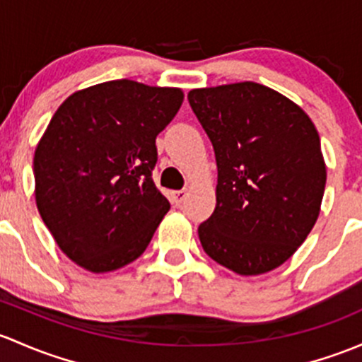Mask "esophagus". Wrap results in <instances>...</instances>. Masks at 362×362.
<instances>
[{"label":"esophagus","instance_id":"obj_1","mask_svg":"<svg viewBox=\"0 0 362 362\" xmlns=\"http://www.w3.org/2000/svg\"><path fill=\"white\" fill-rule=\"evenodd\" d=\"M185 196H187V189H182V191H175V192H173V201H175V204H180L182 201L185 199Z\"/></svg>","mask_w":362,"mask_h":362}]
</instances>
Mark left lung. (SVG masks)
<instances>
[{
    "mask_svg": "<svg viewBox=\"0 0 362 362\" xmlns=\"http://www.w3.org/2000/svg\"><path fill=\"white\" fill-rule=\"evenodd\" d=\"M215 151L216 206L197 229L208 257L241 276L283 265L321 211L326 165L314 123L253 81L187 95Z\"/></svg>",
    "mask_w": 362,
    "mask_h": 362,
    "instance_id": "obj_1",
    "label": "left lung"
}]
</instances>
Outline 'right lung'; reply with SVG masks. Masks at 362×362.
Listing matches in <instances>:
<instances>
[{
    "label": "right lung",
    "instance_id": "obj_1",
    "mask_svg": "<svg viewBox=\"0 0 362 362\" xmlns=\"http://www.w3.org/2000/svg\"><path fill=\"white\" fill-rule=\"evenodd\" d=\"M184 102L180 88L114 79L74 91L34 152V196L59 248L95 274L140 257L170 203L152 182L156 136Z\"/></svg>",
    "mask_w": 362,
    "mask_h": 362
}]
</instances>
